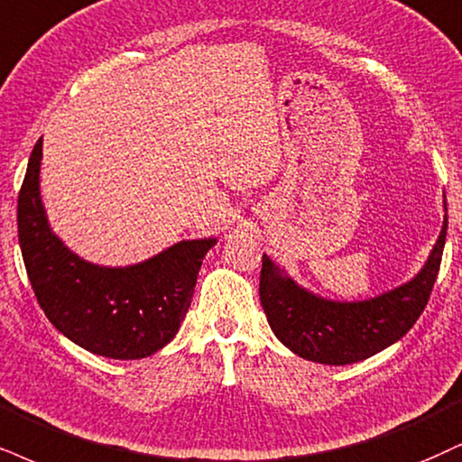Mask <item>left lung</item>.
Masks as SVG:
<instances>
[{
  "label": "left lung",
  "instance_id": "1",
  "mask_svg": "<svg viewBox=\"0 0 462 462\" xmlns=\"http://www.w3.org/2000/svg\"><path fill=\"white\" fill-rule=\"evenodd\" d=\"M443 209L441 233L422 270L411 281L368 300L321 298L263 254L259 298L276 338L295 356L328 366L362 362L401 340L422 315L437 281L448 231L446 199Z\"/></svg>",
  "mask_w": 462,
  "mask_h": 462
}]
</instances>
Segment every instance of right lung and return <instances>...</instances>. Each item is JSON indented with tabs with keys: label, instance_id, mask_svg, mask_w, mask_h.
<instances>
[{
	"label": "right lung",
	"instance_id": "obj_1",
	"mask_svg": "<svg viewBox=\"0 0 462 462\" xmlns=\"http://www.w3.org/2000/svg\"><path fill=\"white\" fill-rule=\"evenodd\" d=\"M42 139L19 192V244L40 309L74 345L111 360H141L175 338L216 237L181 240L141 263L109 267L72 253L40 197Z\"/></svg>",
	"mask_w": 462,
	"mask_h": 462
}]
</instances>
